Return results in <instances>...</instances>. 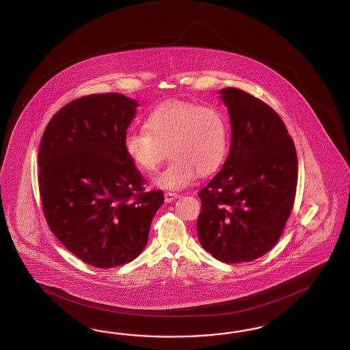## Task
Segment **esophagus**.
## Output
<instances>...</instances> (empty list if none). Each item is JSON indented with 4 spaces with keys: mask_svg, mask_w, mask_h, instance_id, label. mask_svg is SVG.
Masks as SVG:
<instances>
[{
    "mask_svg": "<svg viewBox=\"0 0 350 350\" xmlns=\"http://www.w3.org/2000/svg\"><path fill=\"white\" fill-rule=\"evenodd\" d=\"M177 198H178V195L174 193V192H165L164 193V200H165V202H172L173 200H176Z\"/></svg>",
    "mask_w": 350,
    "mask_h": 350,
    "instance_id": "esophagus-1",
    "label": "esophagus"
}]
</instances>
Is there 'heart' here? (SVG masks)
<instances>
[{
  "label": "heart",
  "mask_w": 350,
  "mask_h": 350,
  "mask_svg": "<svg viewBox=\"0 0 350 350\" xmlns=\"http://www.w3.org/2000/svg\"><path fill=\"white\" fill-rule=\"evenodd\" d=\"M145 129L131 131L124 150L138 170L152 173L168 157V167L155 183L170 190L189 186L200 176L218 170L227 154L228 122L213 106L170 101L154 107L144 123Z\"/></svg>",
  "instance_id": "1"
}]
</instances>
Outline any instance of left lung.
<instances>
[{"instance_id":"1","label":"left lung","mask_w":350,"mask_h":350,"mask_svg":"<svg viewBox=\"0 0 350 350\" xmlns=\"http://www.w3.org/2000/svg\"><path fill=\"white\" fill-rule=\"evenodd\" d=\"M231 119L227 159L199 191L198 236L223 263L252 262L280 240L293 211L297 150L282 119L262 100L239 88H223Z\"/></svg>"}]
</instances>
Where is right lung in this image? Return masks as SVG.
I'll return each instance as SVG.
<instances>
[{"label": "right lung", "instance_id": "add662e5", "mask_svg": "<svg viewBox=\"0 0 350 350\" xmlns=\"http://www.w3.org/2000/svg\"><path fill=\"white\" fill-rule=\"evenodd\" d=\"M137 101L122 94L83 96L62 107L43 132L38 185L43 213L57 240L97 268L126 265L148 244L163 191L124 150Z\"/></svg>", "mask_w": 350, "mask_h": 350}]
</instances>
